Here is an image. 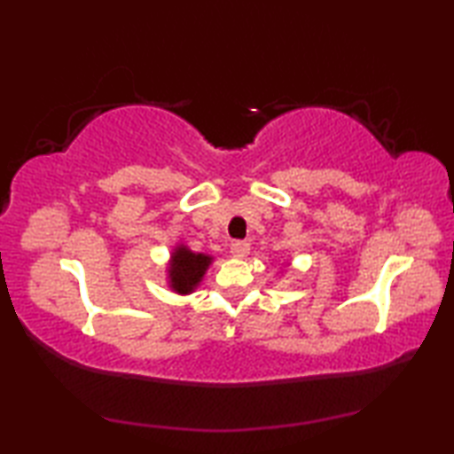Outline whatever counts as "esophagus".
<instances>
[{"label": "esophagus", "mask_w": 454, "mask_h": 454, "mask_svg": "<svg viewBox=\"0 0 454 454\" xmlns=\"http://www.w3.org/2000/svg\"><path fill=\"white\" fill-rule=\"evenodd\" d=\"M230 252H232V256H236V258H246L250 252V244L246 240H234L232 244H230Z\"/></svg>", "instance_id": "obj_1"}]
</instances>
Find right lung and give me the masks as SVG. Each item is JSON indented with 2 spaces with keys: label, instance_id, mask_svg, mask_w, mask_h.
Returning a JSON list of instances; mask_svg holds the SVG:
<instances>
[{
  "label": "right lung",
  "instance_id": "right-lung-1",
  "mask_svg": "<svg viewBox=\"0 0 454 454\" xmlns=\"http://www.w3.org/2000/svg\"><path fill=\"white\" fill-rule=\"evenodd\" d=\"M212 264V256L192 252L188 246L178 244L172 252L170 266H168V278L170 288L178 294H190L202 282L206 270Z\"/></svg>",
  "mask_w": 454,
  "mask_h": 454
}]
</instances>
